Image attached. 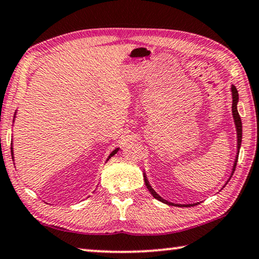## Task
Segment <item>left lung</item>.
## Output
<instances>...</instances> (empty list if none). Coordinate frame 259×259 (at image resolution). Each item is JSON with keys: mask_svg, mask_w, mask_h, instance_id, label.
Returning <instances> with one entry per match:
<instances>
[{"mask_svg": "<svg viewBox=\"0 0 259 259\" xmlns=\"http://www.w3.org/2000/svg\"><path fill=\"white\" fill-rule=\"evenodd\" d=\"M232 95H233V106H232V111H233V117H234V121H235V125H236V132H237V155H236V158H235V162H234V166H233V172L232 175L234 174V171H235V168H236V164H237V158H238V153H240V147H241V142H242V121H241V117L240 114H238V111H237V102H238V93L236 88L234 85H232ZM143 178H145V184L147 186V189L149 190V192L153 194V197L155 199H157V200H160L162 202H164V204H168V205H175L172 204V202H169L164 200V199L161 198L158 194L155 192L154 189L150 186L148 180H147L146 175L143 174ZM180 206V207H190V206L192 205H177Z\"/></svg>", "mask_w": 259, "mask_h": 259, "instance_id": "8db88e82", "label": "left lung"}]
</instances>
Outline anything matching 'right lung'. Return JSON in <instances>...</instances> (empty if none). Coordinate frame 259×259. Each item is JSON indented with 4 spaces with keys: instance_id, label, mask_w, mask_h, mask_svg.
<instances>
[{
    "instance_id": "right-lung-1",
    "label": "right lung",
    "mask_w": 259,
    "mask_h": 259,
    "mask_svg": "<svg viewBox=\"0 0 259 259\" xmlns=\"http://www.w3.org/2000/svg\"><path fill=\"white\" fill-rule=\"evenodd\" d=\"M118 150H119V148H117V149H114V150H113V152L110 154V156H109V157H107V160H109V158H111V157H112L114 154H117V152H118ZM11 156H13V160H14V153H13V147H11Z\"/></svg>"
}]
</instances>
